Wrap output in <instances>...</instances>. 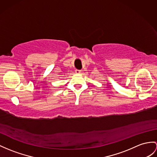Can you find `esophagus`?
<instances>
[{
  "label": "esophagus",
  "mask_w": 157,
  "mask_h": 157,
  "mask_svg": "<svg viewBox=\"0 0 157 157\" xmlns=\"http://www.w3.org/2000/svg\"><path fill=\"white\" fill-rule=\"evenodd\" d=\"M81 70H78V69L75 70V73L76 74H80V73H81Z\"/></svg>",
  "instance_id": "esophagus-1"
}]
</instances>
